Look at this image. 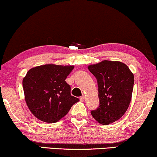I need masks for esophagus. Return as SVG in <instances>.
I'll return each mask as SVG.
<instances>
[{"mask_svg":"<svg viewBox=\"0 0 157 157\" xmlns=\"http://www.w3.org/2000/svg\"><path fill=\"white\" fill-rule=\"evenodd\" d=\"M85 97L84 96V95L80 97V100H81V101H84V100H85Z\"/></svg>","mask_w":157,"mask_h":157,"instance_id":"34e87169","label":"esophagus"}]
</instances>
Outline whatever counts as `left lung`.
Listing matches in <instances>:
<instances>
[{
    "mask_svg": "<svg viewBox=\"0 0 157 157\" xmlns=\"http://www.w3.org/2000/svg\"><path fill=\"white\" fill-rule=\"evenodd\" d=\"M98 85L100 105L91 111L92 117L101 124H109L122 117L131 101L134 78L124 63L103 60L88 66Z\"/></svg>",
    "mask_w": 157,
    "mask_h": 157,
    "instance_id": "left-lung-1",
    "label": "left lung"
}]
</instances>
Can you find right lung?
Returning a JSON list of instances; mask_svg holds the SVG:
<instances>
[{
  "label": "right lung",
  "mask_w": 157,
  "mask_h": 157,
  "mask_svg": "<svg viewBox=\"0 0 157 157\" xmlns=\"http://www.w3.org/2000/svg\"><path fill=\"white\" fill-rule=\"evenodd\" d=\"M73 65L48 64L33 67L23 79L25 100L32 114L40 121L55 123L79 101L71 95L65 79Z\"/></svg>",
  "instance_id": "add662e5"
}]
</instances>
